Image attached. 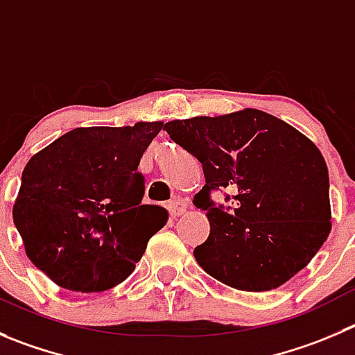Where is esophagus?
Masks as SVG:
<instances>
[{
	"mask_svg": "<svg viewBox=\"0 0 355 355\" xmlns=\"http://www.w3.org/2000/svg\"><path fill=\"white\" fill-rule=\"evenodd\" d=\"M188 209L187 202L181 200V198H175V200H172L171 204H168V212H171L172 218H178V216L184 214Z\"/></svg>",
	"mask_w": 355,
	"mask_h": 355,
	"instance_id": "34e87169",
	"label": "esophagus"
}]
</instances>
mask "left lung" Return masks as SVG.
<instances>
[{
    "mask_svg": "<svg viewBox=\"0 0 355 355\" xmlns=\"http://www.w3.org/2000/svg\"><path fill=\"white\" fill-rule=\"evenodd\" d=\"M164 130L204 168L193 204L207 212L211 234L193 256L209 275L258 293L309 265L331 232L327 165L309 137L251 107L172 120ZM219 187L234 193L232 208L210 200Z\"/></svg>",
    "mask_w": 355,
    "mask_h": 355,
    "instance_id": "1",
    "label": "left lung"
}]
</instances>
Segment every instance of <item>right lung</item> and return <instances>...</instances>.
I'll use <instances>...</instances> for the list:
<instances>
[{"mask_svg": "<svg viewBox=\"0 0 355 355\" xmlns=\"http://www.w3.org/2000/svg\"><path fill=\"white\" fill-rule=\"evenodd\" d=\"M162 127H80L28 162L13 223L28 258L57 286L80 293L114 288L164 228L167 211L141 204L144 178L137 171Z\"/></svg>", "mask_w": 355, "mask_h": 355, "instance_id": "1", "label": "right lung"}]
</instances>
